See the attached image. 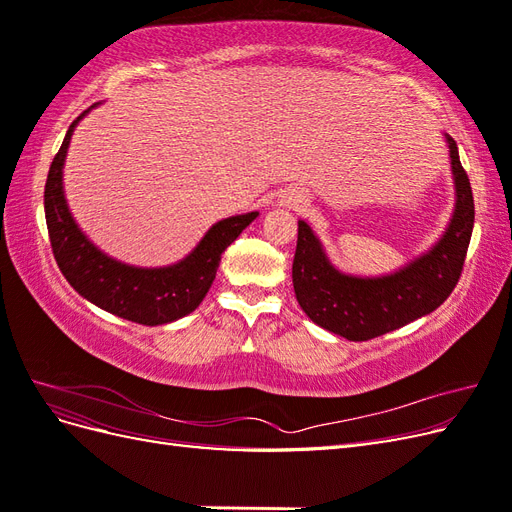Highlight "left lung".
<instances>
[{"label":"left lung","mask_w":512,"mask_h":512,"mask_svg":"<svg viewBox=\"0 0 512 512\" xmlns=\"http://www.w3.org/2000/svg\"><path fill=\"white\" fill-rule=\"evenodd\" d=\"M455 179V211L440 241L395 273L356 277L335 269L314 230L299 220L292 286L318 327L367 342L438 309L459 282L474 228V196L457 143L446 134Z\"/></svg>","instance_id":"1"}]
</instances>
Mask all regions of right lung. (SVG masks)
Instances as JSON below:
<instances>
[{
    "instance_id": "1",
    "label": "right lung",
    "mask_w": 512,
    "mask_h": 512,
    "mask_svg": "<svg viewBox=\"0 0 512 512\" xmlns=\"http://www.w3.org/2000/svg\"><path fill=\"white\" fill-rule=\"evenodd\" d=\"M98 106V104H94ZM91 106V108H94ZM91 108L72 121L44 185V215L53 256L68 284L108 314L158 327L192 314L205 299L226 247L250 226L258 211L213 224L192 254L160 269L132 267L100 252L74 222L64 196V162L72 132Z\"/></svg>"
}]
</instances>
